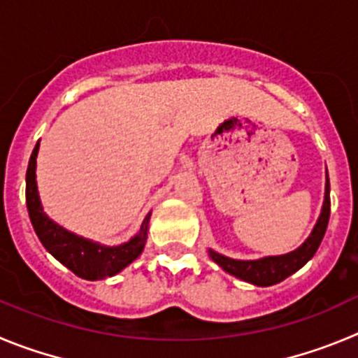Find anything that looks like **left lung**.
<instances>
[{
  "label": "left lung",
  "instance_id": "left-lung-1",
  "mask_svg": "<svg viewBox=\"0 0 358 358\" xmlns=\"http://www.w3.org/2000/svg\"><path fill=\"white\" fill-rule=\"evenodd\" d=\"M328 219H330V182H328L327 173V185H324V201L321 208V215L315 223L314 230L308 235L298 250L285 253V255L275 257H264L257 260H235L230 257H224L221 253H215L214 250H208V255L217 266H221L227 273L234 275L235 278H241L248 283L259 285V287H267V285H275L291 276L298 269L305 266L308 260L314 257V253L320 248L321 241L324 237V231L328 227Z\"/></svg>",
  "mask_w": 358,
  "mask_h": 358
}]
</instances>
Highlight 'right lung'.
<instances>
[{"instance_id": "1", "label": "right lung", "mask_w": 358, "mask_h": 358, "mask_svg": "<svg viewBox=\"0 0 358 358\" xmlns=\"http://www.w3.org/2000/svg\"><path fill=\"white\" fill-rule=\"evenodd\" d=\"M37 153L38 143L35 144L30 162H28L27 207L38 241L55 259L83 280H103L123 271L124 267L130 266L143 253L148 239V223H150L151 212L144 217L137 235L119 246H103L99 243L83 239L80 235L71 234L44 214L41 198H38L37 180H35Z\"/></svg>"}]
</instances>
